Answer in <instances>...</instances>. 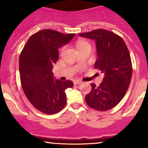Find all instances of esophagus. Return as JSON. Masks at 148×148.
Instances as JSON below:
<instances>
[{
	"mask_svg": "<svg viewBox=\"0 0 148 148\" xmlns=\"http://www.w3.org/2000/svg\"><path fill=\"white\" fill-rule=\"evenodd\" d=\"M81 83H82V82L79 81V80H76V81L74 82V84H76V85L80 84Z\"/></svg>",
	"mask_w": 148,
	"mask_h": 148,
	"instance_id": "34e87169",
	"label": "esophagus"
}]
</instances>
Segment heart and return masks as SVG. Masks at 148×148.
Segmentation results:
<instances>
[{"label": "heart", "instance_id": "1", "mask_svg": "<svg viewBox=\"0 0 148 148\" xmlns=\"http://www.w3.org/2000/svg\"><path fill=\"white\" fill-rule=\"evenodd\" d=\"M76 45H77V49H78V50H81V49H82L84 48H86V47H90L89 43L86 42V41H84V40H79V41H77Z\"/></svg>", "mask_w": 148, "mask_h": 148}]
</instances>
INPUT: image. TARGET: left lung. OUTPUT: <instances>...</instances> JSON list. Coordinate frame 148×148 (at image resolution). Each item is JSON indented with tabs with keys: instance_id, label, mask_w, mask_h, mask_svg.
Masks as SVG:
<instances>
[{
	"instance_id": "left-lung-1",
	"label": "left lung",
	"mask_w": 148,
	"mask_h": 148,
	"mask_svg": "<svg viewBox=\"0 0 148 148\" xmlns=\"http://www.w3.org/2000/svg\"><path fill=\"white\" fill-rule=\"evenodd\" d=\"M79 36L95 40L97 59L95 68L104 74L99 86L92 84V90L85 97L86 104L99 111L115 107L127 91L132 74L127 47L120 36L104 29L82 33Z\"/></svg>"
}]
</instances>
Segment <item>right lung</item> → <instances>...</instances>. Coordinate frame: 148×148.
<instances>
[{"label":"right lung","instance_id":"right-lung-1","mask_svg":"<svg viewBox=\"0 0 148 148\" xmlns=\"http://www.w3.org/2000/svg\"><path fill=\"white\" fill-rule=\"evenodd\" d=\"M74 34H64L44 29L33 34L19 57V71L24 94L32 105L43 113L53 114L66 104L65 90L74 84L55 79L52 69L59 59V49L70 42Z\"/></svg>","mask_w":148,"mask_h":148}]
</instances>
